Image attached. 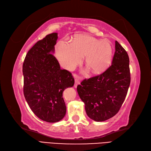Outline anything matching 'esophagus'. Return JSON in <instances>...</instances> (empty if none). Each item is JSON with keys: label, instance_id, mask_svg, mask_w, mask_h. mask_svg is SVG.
<instances>
[{"label": "esophagus", "instance_id": "obj_1", "mask_svg": "<svg viewBox=\"0 0 151 151\" xmlns=\"http://www.w3.org/2000/svg\"><path fill=\"white\" fill-rule=\"evenodd\" d=\"M73 76H74V78H75V84H74V86L76 88L77 86H78V84L80 83L79 79L78 78V76H77L76 74H74V75H73Z\"/></svg>", "mask_w": 151, "mask_h": 151}]
</instances>
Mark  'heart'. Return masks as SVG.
<instances>
[{
	"label": "heart",
	"instance_id": "b5f03b06",
	"mask_svg": "<svg viewBox=\"0 0 151 151\" xmlns=\"http://www.w3.org/2000/svg\"><path fill=\"white\" fill-rule=\"evenodd\" d=\"M113 48L108 40H99L88 35L78 36L71 43L59 41L55 46V55L61 65L72 70L82 61L93 73H99L108 67L111 61Z\"/></svg>",
	"mask_w": 151,
	"mask_h": 151
}]
</instances>
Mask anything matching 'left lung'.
<instances>
[{"mask_svg": "<svg viewBox=\"0 0 151 151\" xmlns=\"http://www.w3.org/2000/svg\"><path fill=\"white\" fill-rule=\"evenodd\" d=\"M129 59L115 41L112 64L101 74L84 79L77 87L87 115L96 122L105 121L119 112L130 85Z\"/></svg>", "mask_w": 151, "mask_h": 151, "instance_id": "left-lung-1", "label": "left lung"}]
</instances>
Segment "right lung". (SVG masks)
I'll return each mask as SVG.
<instances>
[{"instance_id": "add662e5", "label": "right lung", "mask_w": 151, "mask_h": 151, "mask_svg": "<svg viewBox=\"0 0 151 151\" xmlns=\"http://www.w3.org/2000/svg\"><path fill=\"white\" fill-rule=\"evenodd\" d=\"M58 33L47 35L28 51L23 63L24 94L31 109L39 119L57 122L67 108L63 91L74 84L72 73L62 70L54 57Z\"/></svg>"}]
</instances>
